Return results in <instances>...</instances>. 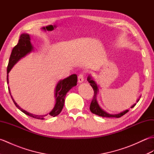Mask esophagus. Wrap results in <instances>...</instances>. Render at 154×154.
I'll list each match as a JSON object with an SVG mask.
<instances>
[{"label": "esophagus", "mask_w": 154, "mask_h": 154, "mask_svg": "<svg viewBox=\"0 0 154 154\" xmlns=\"http://www.w3.org/2000/svg\"><path fill=\"white\" fill-rule=\"evenodd\" d=\"M83 81H84L83 75V74H79V76H78V82L81 83H83Z\"/></svg>", "instance_id": "34e87169"}]
</instances>
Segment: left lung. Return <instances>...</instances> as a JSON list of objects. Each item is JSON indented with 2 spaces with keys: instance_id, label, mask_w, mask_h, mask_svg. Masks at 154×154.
Listing matches in <instances>:
<instances>
[{
  "instance_id": "obj_1",
  "label": "left lung",
  "mask_w": 154,
  "mask_h": 154,
  "mask_svg": "<svg viewBox=\"0 0 154 154\" xmlns=\"http://www.w3.org/2000/svg\"><path fill=\"white\" fill-rule=\"evenodd\" d=\"M87 81H89V83H90V85H91V87H93V89L94 90V96L93 98L92 99V101H91V103L90 104V110L91 111V112L93 113V114H95L98 116H103V117H109V118H120L121 116H122L123 115H124L126 113H127L128 112L129 110H126L123 111L122 112H120L119 114H110L107 113L105 111H104L100 107V106L99 105V104H98L97 102V93H98V91H99V88H98V86L97 83H95V81H94L92 77H91V75H89V77L87 78ZM140 99L137 100L136 102L138 103ZM136 103H135L134 104H133V105L131 106V108L134 107V106L136 105Z\"/></svg>"
}]
</instances>
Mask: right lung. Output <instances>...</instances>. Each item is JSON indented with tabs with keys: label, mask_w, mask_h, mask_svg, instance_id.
<instances>
[{
	"label": "right lung",
	"mask_w": 154,
	"mask_h": 154,
	"mask_svg": "<svg viewBox=\"0 0 154 154\" xmlns=\"http://www.w3.org/2000/svg\"><path fill=\"white\" fill-rule=\"evenodd\" d=\"M32 50H33V46H32L30 42V35L28 34H21L18 40V44L12 49L7 67V74H8L10 71L11 70V69L13 67V66H14L21 58L24 57L28 54L30 53ZM77 75L75 74L71 75L68 77L65 78V79L59 81L55 89V104L54 106V108L52 109L50 112H49L46 114H44V115H35V114H31L27 112V111L23 110L22 108H20L18 105L17 103L14 101V100L13 99L12 97L11 96L9 87L8 91L13 102H14L16 106L17 107L18 109L20 110L22 112H24L29 116L34 118V119L44 120L45 119H48V118H50L51 116H56L61 112L64 105L65 97L66 96L67 93L72 87L77 85ZM7 83L8 84V75H7Z\"/></svg>",
	"instance_id": "obj_1"
}]
</instances>
